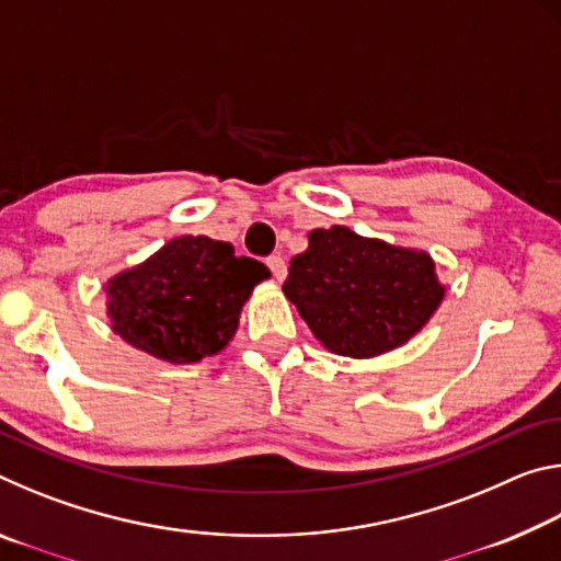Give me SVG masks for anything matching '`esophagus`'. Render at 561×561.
Listing matches in <instances>:
<instances>
[{
  "label": "esophagus",
  "mask_w": 561,
  "mask_h": 561,
  "mask_svg": "<svg viewBox=\"0 0 561 561\" xmlns=\"http://www.w3.org/2000/svg\"><path fill=\"white\" fill-rule=\"evenodd\" d=\"M267 267L272 270L274 279L282 282L284 277H287V262H284L279 254H272V257H267Z\"/></svg>",
  "instance_id": "34e87169"
}]
</instances>
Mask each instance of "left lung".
Listing matches in <instances>:
<instances>
[{"mask_svg":"<svg viewBox=\"0 0 561 561\" xmlns=\"http://www.w3.org/2000/svg\"><path fill=\"white\" fill-rule=\"evenodd\" d=\"M282 291L329 351L371 358L403 346L435 314L445 287L431 254L348 227L311 230Z\"/></svg>","mask_w":561,"mask_h":561,"instance_id":"left-lung-1","label":"left lung"}]
</instances>
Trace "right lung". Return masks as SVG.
Listing matches in <instances>:
<instances>
[{
	"label": "right lung",
	"instance_id": "right-lung-1",
	"mask_svg": "<svg viewBox=\"0 0 561 561\" xmlns=\"http://www.w3.org/2000/svg\"><path fill=\"white\" fill-rule=\"evenodd\" d=\"M270 277L262 262L234 257L230 242L175 237L138 267L106 284L116 334L170 364H195L227 346L254 284Z\"/></svg>",
	"mask_w": 561,
	"mask_h": 561
}]
</instances>
